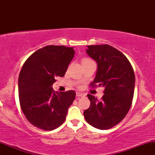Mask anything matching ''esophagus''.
<instances>
[{
	"mask_svg": "<svg viewBox=\"0 0 155 155\" xmlns=\"http://www.w3.org/2000/svg\"><path fill=\"white\" fill-rule=\"evenodd\" d=\"M76 97H84V95L83 93H81V92H76Z\"/></svg>",
	"mask_w": 155,
	"mask_h": 155,
	"instance_id": "34e87169",
	"label": "esophagus"
}]
</instances>
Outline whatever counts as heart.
Segmentation results:
<instances>
[{"mask_svg":"<svg viewBox=\"0 0 155 155\" xmlns=\"http://www.w3.org/2000/svg\"><path fill=\"white\" fill-rule=\"evenodd\" d=\"M90 59H87V58H85V59H84L82 61H84V60H89Z\"/></svg>","mask_w":155,"mask_h":155,"instance_id":"obj_1","label":"heart"}]
</instances>
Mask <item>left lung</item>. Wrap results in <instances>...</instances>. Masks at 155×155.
I'll list each match as a JSON object with an SVG mask.
<instances>
[{"instance_id": "8db88e82", "label": "left lung", "mask_w": 155, "mask_h": 155, "mask_svg": "<svg viewBox=\"0 0 155 155\" xmlns=\"http://www.w3.org/2000/svg\"><path fill=\"white\" fill-rule=\"evenodd\" d=\"M87 47V54L97 63V74L90 87L98 85L105 90L100 101L88 94L90 106L84 111V116L95 128L110 129L123 120L131 107L135 88L134 71L125 55L114 47L108 44Z\"/></svg>"}]
</instances>
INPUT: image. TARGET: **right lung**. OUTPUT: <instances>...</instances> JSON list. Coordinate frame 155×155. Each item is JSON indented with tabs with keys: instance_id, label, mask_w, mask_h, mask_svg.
Returning a JSON list of instances; mask_svg holds the SVG:
<instances>
[{
	"instance_id": "add662e5",
	"label": "right lung",
	"mask_w": 155,
	"mask_h": 155,
	"mask_svg": "<svg viewBox=\"0 0 155 155\" xmlns=\"http://www.w3.org/2000/svg\"><path fill=\"white\" fill-rule=\"evenodd\" d=\"M74 54L73 47L49 45L35 51L23 64L18 79L19 104L35 127L52 130L65 122L76 92H55L51 86L58 76L65 75Z\"/></svg>"
}]
</instances>
